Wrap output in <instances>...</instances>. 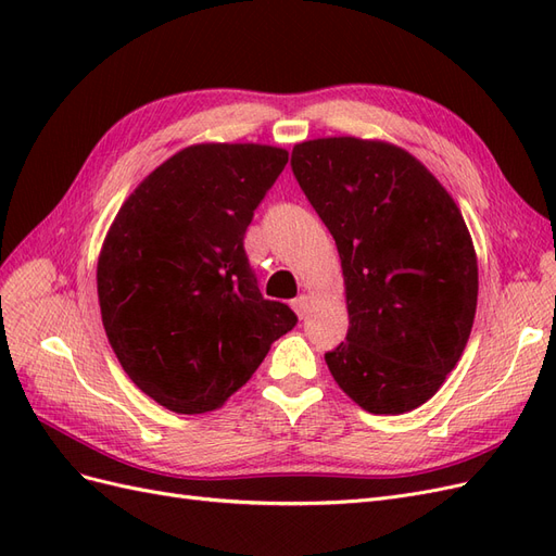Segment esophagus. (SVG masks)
Here are the masks:
<instances>
[{"label": "esophagus", "instance_id": "obj_1", "mask_svg": "<svg viewBox=\"0 0 556 556\" xmlns=\"http://www.w3.org/2000/svg\"><path fill=\"white\" fill-rule=\"evenodd\" d=\"M311 306H313V301H311V296L308 294H301V296H296L294 301H292V308H294V313L304 319L308 313H311Z\"/></svg>", "mask_w": 556, "mask_h": 556}]
</instances>
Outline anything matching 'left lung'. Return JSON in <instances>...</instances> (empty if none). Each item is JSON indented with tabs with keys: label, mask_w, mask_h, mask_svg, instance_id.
<instances>
[{
	"label": "left lung",
	"mask_w": 556,
	"mask_h": 556,
	"mask_svg": "<svg viewBox=\"0 0 556 556\" xmlns=\"http://www.w3.org/2000/svg\"><path fill=\"white\" fill-rule=\"evenodd\" d=\"M292 172L339 248L348 336L325 362L374 415L410 413L441 390L468 343L478 255L459 206L390 141L327 137Z\"/></svg>",
	"instance_id": "left-lung-1"
}]
</instances>
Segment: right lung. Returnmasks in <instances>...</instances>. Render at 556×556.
<instances>
[{"mask_svg":"<svg viewBox=\"0 0 556 556\" xmlns=\"http://www.w3.org/2000/svg\"><path fill=\"white\" fill-rule=\"evenodd\" d=\"M285 148L194 143L150 172L113 217L97 296L117 362L166 410H217L296 325L266 301L243 237Z\"/></svg>","mask_w":556,"mask_h":556,"instance_id":"1","label":"right lung"}]
</instances>
